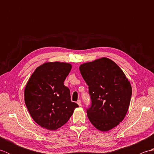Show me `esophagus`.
<instances>
[{"mask_svg": "<svg viewBox=\"0 0 154 154\" xmlns=\"http://www.w3.org/2000/svg\"><path fill=\"white\" fill-rule=\"evenodd\" d=\"M77 103V104H78V105H79V106H81V100H78Z\"/></svg>", "mask_w": 154, "mask_h": 154, "instance_id": "34e87169", "label": "esophagus"}]
</instances>
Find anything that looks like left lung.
I'll return each instance as SVG.
<instances>
[{"label":"left lung","instance_id":"left-lung-1","mask_svg":"<svg viewBox=\"0 0 154 154\" xmlns=\"http://www.w3.org/2000/svg\"><path fill=\"white\" fill-rule=\"evenodd\" d=\"M79 70L92 102L87 116L97 129L109 131L122 122L128 110L132 91L130 81L107 57L81 64Z\"/></svg>","mask_w":154,"mask_h":154}]
</instances>
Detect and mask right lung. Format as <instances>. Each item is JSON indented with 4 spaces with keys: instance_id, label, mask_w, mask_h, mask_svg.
Instances as JSON below:
<instances>
[{
    "instance_id": "right-lung-1",
    "label": "right lung",
    "mask_w": 154,
    "mask_h": 154,
    "mask_svg": "<svg viewBox=\"0 0 154 154\" xmlns=\"http://www.w3.org/2000/svg\"><path fill=\"white\" fill-rule=\"evenodd\" d=\"M71 64L46 62L38 67L26 85L24 101L32 119L49 130L60 128L69 120L78 104L71 102L64 85Z\"/></svg>"
}]
</instances>
